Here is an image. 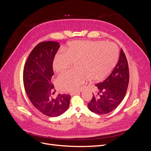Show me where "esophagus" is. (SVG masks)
<instances>
[{
	"instance_id": "esophagus-1",
	"label": "esophagus",
	"mask_w": 151,
	"mask_h": 151,
	"mask_svg": "<svg viewBox=\"0 0 151 151\" xmlns=\"http://www.w3.org/2000/svg\"><path fill=\"white\" fill-rule=\"evenodd\" d=\"M81 93V91H74V92H70V94L71 96H73V95H75V94H78V93Z\"/></svg>"
}]
</instances>
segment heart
<instances>
[{
    "mask_svg": "<svg viewBox=\"0 0 151 151\" xmlns=\"http://www.w3.org/2000/svg\"><path fill=\"white\" fill-rule=\"evenodd\" d=\"M118 58V48L111 43L91 41L70 43L65 52L58 53L55 57L53 69L56 73H62L75 62L76 70L59 76L58 88L70 92L78 89L88 78L91 81H102L115 67Z\"/></svg>",
    "mask_w": 151,
    "mask_h": 151,
    "instance_id": "heart-1",
    "label": "heart"
}]
</instances>
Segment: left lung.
<instances>
[{
	"instance_id": "8db88e82",
	"label": "left lung",
	"mask_w": 151,
	"mask_h": 151,
	"mask_svg": "<svg viewBox=\"0 0 151 151\" xmlns=\"http://www.w3.org/2000/svg\"><path fill=\"white\" fill-rule=\"evenodd\" d=\"M129 83V64L125 54L121 49L119 60L111 74L104 81L96 84L98 92L93 94L88 103L89 110L98 115L113 111L125 96Z\"/></svg>"
}]
</instances>
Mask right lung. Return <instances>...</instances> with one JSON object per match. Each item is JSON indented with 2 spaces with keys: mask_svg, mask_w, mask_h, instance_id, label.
<instances>
[{
  "mask_svg": "<svg viewBox=\"0 0 151 151\" xmlns=\"http://www.w3.org/2000/svg\"><path fill=\"white\" fill-rule=\"evenodd\" d=\"M60 47L56 42L38 43L32 50L23 70L24 89L29 101L43 115L55 117L69 107L70 96L58 94L53 98L54 86L51 79L54 74L53 61Z\"/></svg>",
  "mask_w": 151,
  "mask_h": 151,
  "instance_id": "add662e5",
  "label": "right lung"
}]
</instances>
